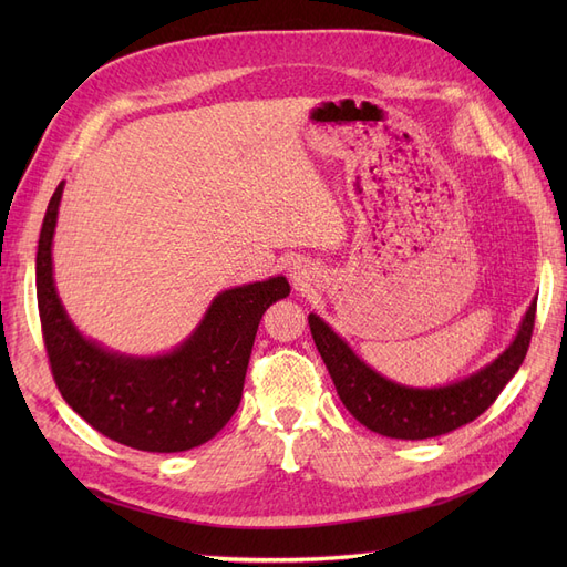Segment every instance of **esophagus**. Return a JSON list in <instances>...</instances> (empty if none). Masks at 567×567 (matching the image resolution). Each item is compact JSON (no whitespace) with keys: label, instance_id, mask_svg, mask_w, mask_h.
<instances>
[{"label":"esophagus","instance_id":"1","mask_svg":"<svg viewBox=\"0 0 567 567\" xmlns=\"http://www.w3.org/2000/svg\"><path fill=\"white\" fill-rule=\"evenodd\" d=\"M288 271H290V279L298 281V284H305L307 279H310V265H307L305 260H293L288 265Z\"/></svg>","mask_w":567,"mask_h":567}]
</instances>
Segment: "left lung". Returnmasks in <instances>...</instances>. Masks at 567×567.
<instances>
[{"label": "left lung", "mask_w": 567, "mask_h": 567, "mask_svg": "<svg viewBox=\"0 0 567 567\" xmlns=\"http://www.w3.org/2000/svg\"><path fill=\"white\" fill-rule=\"evenodd\" d=\"M532 300L511 346L480 371L440 388H409L373 371L321 317L310 315L315 346L329 369L340 402L369 431L394 440H425L475 421L516 375L535 329Z\"/></svg>", "instance_id": "obj_1"}]
</instances>
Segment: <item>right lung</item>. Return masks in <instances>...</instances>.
<instances>
[{"mask_svg":"<svg viewBox=\"0 0 567 567\" xmlns=\"http://www.w3.org/2000/svg\"><path fill=\"white\" fill-rule=\"evenodd\" d=\"M61 196L63 182L47 205L35 269L42 336L63 400L132 450L173 454L213 440L241 402L257 326L290 293L286 277L221 290L194 333L165 354L113 352L78 331L56 293L51 244Z\"/></svg>","mask_w":567,"mask_h":567,"instance_id":"right-lung-1","label":"right lung"}]
</instances>
